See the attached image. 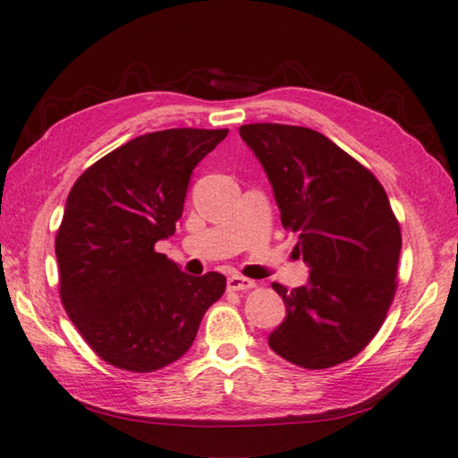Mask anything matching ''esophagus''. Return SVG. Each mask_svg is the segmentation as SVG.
Listing matches in <instances>:
<instances>
[{"mask_svg":"<svg viewBox=\"0 0 458 458\" xmlns=\"http://www.w3.org/2000/svg\"><path fill=\"white\" fill-rule=\"evenodd\" d=\"M226 285L230 291H248L251 287H256V281H251L248 277H242V276H230Z\"/></svg>","mask_w":458,"mask_h":458,"instance_id":"34e87169","label":"esophagus"}]
</instances>
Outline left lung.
Masks as SVG:
<instances>
[{
    "mask_svg": "<svg viewBox=\"0 0 458 458\" xmlns=\"http://www.w3.org/2000/svg\"><path fill=\"white\" fill-rule=\"evenodd\" d=\"M240 138L274 189L281 224L299 236L310 274L287 291L285 318L269 348L307 369L354 358L382 327L395 293L402 232L382 184L323 133L248 123Z\"/></svg>",
    "mask_w": 458,
    "mask_h": 458,
    "instance_id": "obj_1",
    "label": "left lung"
}]
</instances>
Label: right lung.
Returning a JSON list of instances; mask_svg holds the SVG:
<instances>
[{
    "label": "right lung",
    "mask_w": 458,
    "mask_h": 458,
    "mask_svg": "<svg viewBox=\"0 0 458 458\" xmlns=\"http://www.w3.org/2000/svg\"><path fill=\"white\" fill-rule=\"evenodd\" d=\"M228 130L145 133L86 169L68 192L55 251L61 301L106 362L153 372L191 348L207 309L226 289L208 271L182 274L159 240L174 234L192 169Z\"/></svg>",
    "instance_id": "right-lung-1"
}]
</instances>
